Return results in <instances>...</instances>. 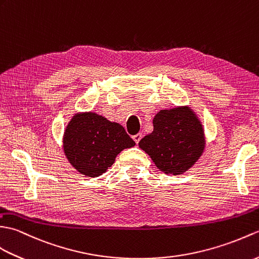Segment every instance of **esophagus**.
Wrapping results in <instances>:
<instances>
[{
	"label": "esophagus",
	"instance_id": "obj_1",
	"mask_svg": "<svg viewBox=\"0 0 259 259\" xmlns=\"http://www.w3.org/2000/svg\"><path fill=\"white\" fill-rule=\"evenodd\" d=\"M142 137H143V135H142L141 133H139V134H136V135H134V136H133V140L135 141L136 144H139L140 141L142 140Z\"/></svg>",
	"mask_w": 259,
	"mask_h": 259
}]
</instances>
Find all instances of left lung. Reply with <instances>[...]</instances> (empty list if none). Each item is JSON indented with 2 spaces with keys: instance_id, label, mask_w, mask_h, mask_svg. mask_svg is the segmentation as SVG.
Instances as JSON below:
<instances>
[{
  "instance_id": "obj_1",
  "label": "left lung",
  "mask_w": 259,
  "mask_h": 259,
  "mask_svg": "<svg viewBox=\"0 0 259 259\" xmlns=\"http://www.w3.org/2000/svg\"><path fill=\"white\" fill-rule=\"evenodd\" d=\"M154 130L140 141L159 170L167 175L185 173L202 156L205 148L203 125L187 106L159 111Z\"/></svg>"
}]
</instances>
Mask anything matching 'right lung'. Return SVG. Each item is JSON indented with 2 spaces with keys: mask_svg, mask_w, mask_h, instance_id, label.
Listing matches in <instances>:
<instances>
[{
  "mask_svg": "<svg viewBox=\"0 0 259 259\" xmlns=\"http://www.w3.org/2000/svg\"><path fill=\"white\" fill-rule=\"evenodd\" d=\"M134 145L122 125L93 112L74 115L63 136L68 162L78 173L89 177L104 174L123 149Z\"/></svg>",
  "mask_w": 259,
  "mask_h": 259,
  "instance_id": "obj_1",
  "label": "right lung"
}]
</instances>
